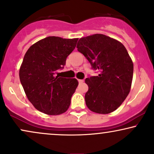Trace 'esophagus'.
Returning <instances> with one entry per match:
<instances>
[{
  "label": "esophagus",
  "mask_w": 154,
  "mask_h": 154,
  "mask_svg": "<svg viewBox=\"0 0 154 154\" xmlns=\"http://www.w3.org/2000/svg\"><path fill=\"white\" fill-rule=\"evenodd\" d=\"M79 83H82L83 82V80H82V79H79Z\"/></svg>",
  "instance_id": "obj_1"
}]
</instances>
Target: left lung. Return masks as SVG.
<instances>
[{"instance_id": "1", "label": "left lung", "mask_w": 154, "mask_h": 154, "mask_svg": "<svg viewBox=\"0 0 154 154\" xmlns=\"http://www.w3.org/2000/svg\"><path fill=\"white\" fill-rule=\"evenodd\" d=\"M78 51L83 54L96 76L86 78L88 91L85 95L87 107L97 113L114 111L129 94L134 64L122 43L103 34L83 37L78 42Z\"/></svg>"}]
</instances>
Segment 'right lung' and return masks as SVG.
Segmentation results:
<instances>
[{"label":"right lung","instance_id":"add662e5","mask_svg":"<svg viewBox=\"0 0 154 154\" xmlns=\"http://www.w3.org/2000/svg\"><path fill=\"white\" fill-rule=\"evenodd\" d=\"M79 38L49 36L32 45L25 54L19 77L26 96L34 107L48 115L65 113L79 82L56 75L66 65Z\"/></svg>","mask_w":154,"mask_h":154}]
</instances>
